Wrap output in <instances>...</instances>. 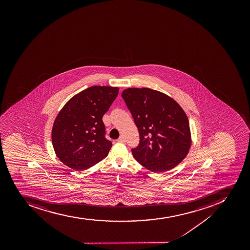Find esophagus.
<instances>
[{
    "label": "esophagus",
    "mask_w": 250,
    "mask_h": 250,
    "mask_svg": "<svg viewBox=\"0 0 250 250\" xmlns=\"http://www.w3.org/2000/svg\"><path fill=\"white\" fill-rule=\"evenodd\" d=\"M117 142H125V139L124 137H120L118 139H117Z\"/></svg>",
    "instance_id": "obj_1"
}]
</instances>
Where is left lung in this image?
Segmentation results:
<instances>
[{"label":"left lung","mask_w":250,"mask_h":250,"mask_svg":"<svg viewBox=\"0 0 250 250\" xmlns=\"http://www.w3.org/2000/svg\"><path fill=\"white\" fill-rule=\"evenodd\" d=\"M122 97L139 132V145L132 148L135 159L154 172L176 167L191 146L183 109L171 97L151 88H126Z\"/></svg>","instance_id":"8db88e82"}]
</instances>
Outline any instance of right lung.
I'll return each instance as SVG.
<instances>
[{
  "mask_svg": "<svg viewBox=\"0 0 250 250\" xmlns=\"http://www.w3.org/2000/svg\"><path fill=\"white\" fill-rule=\"evenodd\" d=\"M117 87L95 86L72 97L56 117L52 142L62 163L77 171L89 168L108 156L102 117L118 95Z\"/></svg>",
  "mask_w": 250,
  "mask_h": 250,
  "instance_id": "1",
  "label": "right lung"
}]
</instances>
